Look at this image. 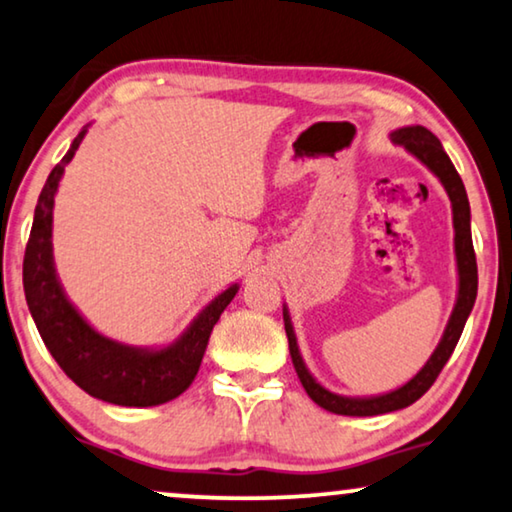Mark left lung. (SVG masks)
<instances>
[{"label":"left lung","mask_w":512,"mask_h":512,"mask_svg":"<svg viewBox=\"0 0 512 512\" xmlns=\"http://www.w3.org/2000/svg\"><path fill=\"white\" fill-rule=\"evenodd\" d=\"M390 140L395 145H402L404 150L411 152L422 166H427L436 177H439V182L443 184V189H446V194L450 198V205H453L455 261H457V277H459L457 300H455L453 314L448 318L446 330H443L441 342L434 348V353L429 355L425 367H422L411 381H406L402 388L385 392V395H372V397L337 395V392H330L328 388H323V385L311 376L305 360H302L300 355L298 337H295V330L291 323V314H288V307H284V328L288 337V351H291L293 367L295 372H298L302 388L307 390V395L314 399L321 409L337 413V416H381V413L406 409V406H411L416 399L425 395V392L432 388L436 376L441 374L443 365H446L450 355H453L478 293V265H476V254H473V242H471L469 198H466L462 177H459L453 161H450L446 150H443L441 140L436 138L429 129L420 127V124H416V127H402L392 131Z\"/></svg>","instance_id":"8db88e82"}]
</instances>
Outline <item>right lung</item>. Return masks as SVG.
I'll return each mask as SVG.
<instances>
[{"instance_id": "1", "label": "right lung", "mask_w": 512, "mask_h": 512, "mask_svg": "<svg viewBox=\"0 0 512 512\" xmlns=\"http://www.w3.org/2000/svg\"><path fill=\"white\" fill-rule=\"evenodd\" d=\"M87 127L73 138L69 152L43 184L34 210L22 263L27 307L48 351L69 379L87 395L117 406H159L180 397L196 379L214 323L238 293L228 286L201 309L189 328L164 348H140L103 337L80 316L59 284L53 258V207L64 168L83 143Z\"/></svg>"}]
</instances>
